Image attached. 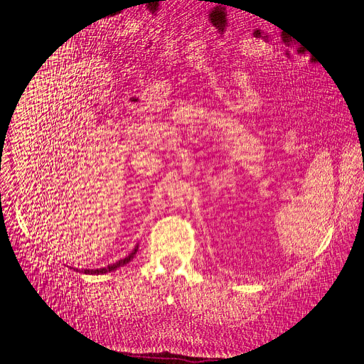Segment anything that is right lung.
Here are the masks:
<instances>
[{
	"label": "right lung",
	"mask_w": 364,
	"mask_h": 364,
	"mask_svg": "<svg viewBox=\"0 0 364 364\" xmlns=\"http://www.w3.org/2000/svg\"><path fill=\"white\" fill-rule=\"evenodd\" d=\"M137 251H139V245L134 247L132 250V252L128 255V257H125L124 259H119L118 262H114V264H110V265H107V267H103V269H97V270H84L82 273H85V274H105V273H109V272H113V270H117V269H119V267H122V265H125V264H128L134 257H136V254H137ZM76 272H80L78 269H76Z\"/></svg>",
	"instance_id": "add662e5"
}]
</instances>
